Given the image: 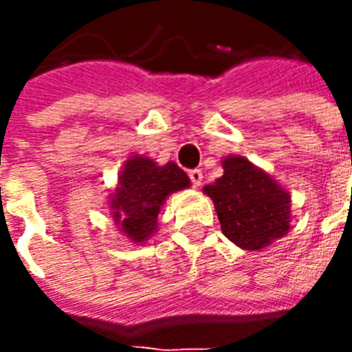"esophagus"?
Instances as JSON below:
<instances>
[{
    "mask_svg": "<svg viewBox=\"0 0 352 352\" xmlns=\"http://www.w3.org/2000/svg\"><path fill=\"white\" fill-rule=\"evenodd\" d=\"M188 177H190V181L194 186H199L201 181H204V173H201L199 169H190V171H188Z\"/></svg>",
    "mask_w": 352,
    "mask_h": 352,
    "instance_id": "obj_1",
    "label": "esophagus"
}]
</instances>
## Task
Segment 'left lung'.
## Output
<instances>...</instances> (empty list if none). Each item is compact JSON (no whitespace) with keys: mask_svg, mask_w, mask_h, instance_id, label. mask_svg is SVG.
I'll use <instances>...</instances> for the list:
<instances>
[{"mask_svg":"<svg viewBox=\"0 0 352 352\" xmlns=\"http://www.w3.org/2000/svg\"><path fill=\"white\" fill-rule=\"evenodd\" d=\"M224 175L206 184L222 234L245 251H260L290 230V194L243 156L222 160Z\"/></svg>","mask_w":352,"mask_h":352,"instance_id":"1","label":"left lung"}]
</instances>
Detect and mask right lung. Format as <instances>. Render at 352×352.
<instances>
[{"label":"right lung","instance_id":"obj_1","mask_svg":"<svg viewBox=\"0 0 352 352\" xmlns=\"http://www.w3.org/2000/svg\"><path fill=\"white\" fill-rule=\"evenodd\" d=\"M188 186L190 179L175 162L158 166L141 154L130 156L109 196L113 221L130 241L145 243L158 228V214L169 194Z\"/></svg>","mask_w":352,"mask_h":352}]
</instances>
